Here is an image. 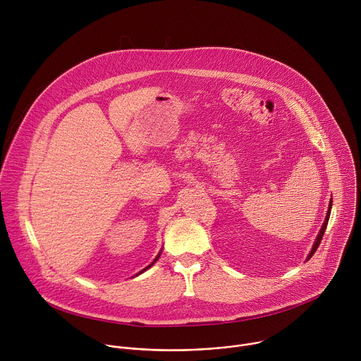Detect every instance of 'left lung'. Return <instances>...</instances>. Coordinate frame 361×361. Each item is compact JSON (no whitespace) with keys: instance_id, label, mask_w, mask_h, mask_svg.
<instances>
[{"instance_id":"obj_1","label":"left lung","mask_w":361,"mask_h":361,"mask_svg":"<svg viewBox=\"0 0 361 361\" xmlns=\"http://www.w3.org/2000/svg\"><path fill=\"white\" fill-rule=\"evenodd\" d=\"M331 205H333V198L330 200L329 210H327V216H326L324 223H323V226H322V228H320V233H319V235H317V238H316V241H314V244H313V247H312V251H310V254H308V257H307V260H310V259H312V255L316 252V250L319 248V245H320V243H322V238H323L324 231H326L327 224H329V219H330V213H331Z\"/></svg>"}]
</instances>
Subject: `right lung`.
Segmentation results:
<instances>
[{"mask_svg": "<svg viewBox=\"0 0 361 361\" xmlns=\"http://www.w3.org/2000/svg\"><path fill=\"white\" fill-rule=\"evenodd\" d=\"M160 254H161V252H160ZM160 254H159V255H157V257H156V260H154V262H152V263H151V264H149V266H148V267H145V269H144V270H141V271H140V273H138V274H141V273H144V271H145V270H148V269H149V267H151V266H152V264H154V263H156V262H157V260H159V257H160Z\"/></svg>", "mask_w": 361, "mask_h": 361, "instance_id": "1", "label": "right lung"}]
</instances>
